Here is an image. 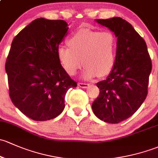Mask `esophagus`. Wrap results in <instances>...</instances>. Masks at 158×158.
Listing matches in <instances>:
<instances>
[{
	"mask_svg": "<svg viewBox=\"0 0 158 158\" xmlns=\"http://www.w3.org/2000/svg\"><path fill=\"white\" fill-rule=\"evenodd\" d=\"M78 86L80 87H81V88H87L90 86V84H86V83H79Z\"/></svg>",
	"mask_w": 158,
	"mask_h": 158,
	"instance_id": "obj_1",
	"label": "esophagus"
}]
</instances>
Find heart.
I'll use <instances>...</instances> for the list:
<instances>
[{
    "label": "heart",
    "mask_w": 158,
    "mask_h": 158,
    "mask_svg": "<svg viewBox=\"0 0 158 158\" xmlns=\"http://www.w3.org/2000/svg\"><path fill=\"white\" fill-rule=\"evenodd\" d=\"M67 43L68 47L57 48V57L69 75H75L82 62L84 80L106 75L114 67L117 41L112 32L81 29L71 35Z\"/></svg>",
    "instance_id": "heart-1"
}]
</instances>
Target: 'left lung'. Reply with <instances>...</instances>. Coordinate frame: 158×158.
Segmentation results:
<instances>
[{"instance_id": "8db88e82", "label": "left lung", "mask_w": 158, "mask_h": 158, "mask_svg": "<svg viewBox=\"0 0 158 158\" xmlns=\"http://www.w3.org/2000/svg\"><path fill=\"white\" fill-rule=\"evenodd\" d=\"M95 21L115 34L117 46L114 67L97 84L100 94L92 110L100 120L115 124L131 116L145 100L152 60L145 41L127 21L120 17Z\"/></svg>"}]
</instances>
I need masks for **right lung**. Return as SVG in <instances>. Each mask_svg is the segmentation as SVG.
Masks as SVG:
<instances>
[{
  "instance_id": "add662e5",
  "label": "right lung",
  "mask_w": 158,
  "mask_h": 158,
  "mask_svg": "<svg viewBox=\"0 0 158 158\" xmlns=\"http://www.w3.org/2000/svg\"><path fill=\"white\" fill-rule=\"evenodd\" d=\"M64 20L38 18L15 36L5 69L11 101L35 121L58 116L64 108V97L77 87L61 67L57 48L68 34Z\"/></svg>"
}]
</instances>
